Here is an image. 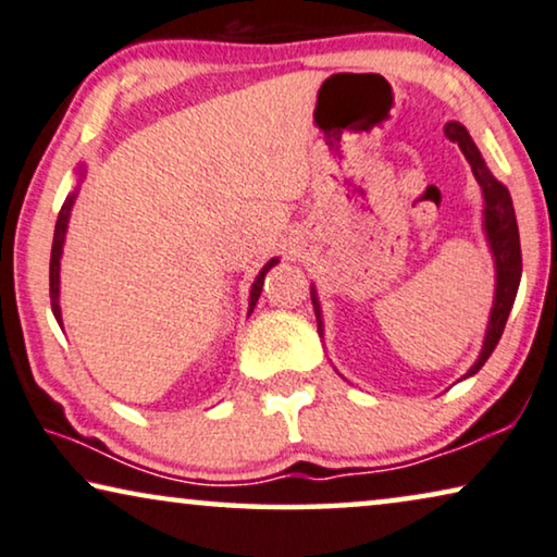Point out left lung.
<instances>
[{
	"mask_svg": "<svg viewBox=\"0 0 557 557\" xmlns=\"http://www.w3.org/2000/svg\"><path fill=\"white\" fill-rule=\"evenodd\" d=\"M446 138L459 144L461 153L472 166V174L476 184L482 186L484 197V232H487V242L492 249V257H495V270H497V287H495V302H492L490 323H487V335H484L482 354L476 358V363L469 368L467 375H474L480 368L487 363L492 350L503 338L505 323L510 318L517 287H520V275H522V252H520V232H517V219H515V207L510 199V191L492 176V171L484 163L480 148L474 146L472 136H469L467 128L457 121L446 123ZM312 295V308H315L318 318V333L323 335V315H320V302L315 289L310 287ZM465 375V379H467Z\"/></svg>",
	"mask_w": 557,
	"mask_h": 557,
	"instance_id": "obj_1",
	"label": "left lung"
}]
</instances>
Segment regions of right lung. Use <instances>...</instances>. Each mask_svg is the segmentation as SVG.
Segmentation results:
<instances>
[{
  "label": "right lung",
  "mask_w": 557,
  "mask_h": 557,
  "mask_svg": "<svg viewBox=\"0 0 557 557\" xmlns=\"http://www.w3.org/2000/svg\"><path fill=\"white\" fill-rule=\"evenodd\" d=\"M75 194L73 191L70 197L62 203L60 214H58V224H54V237H52V255H50V300H52V312H54V320H58L60 327H62V315H60V257H62V245H65V232H67V219H70V211H73V203H75ZM280 260H270L264 268L260 270V275L255 277L252 282V289H249V312L255 310L257 300H260V293H262V285H264V275L275 268Z\"/></svg>",
  "instance_id": "1"
}]
</instances>
